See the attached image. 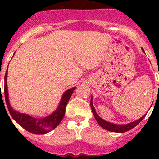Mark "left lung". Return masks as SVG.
I'll return each instance as SVG.
<instances>
[{"instance_id": "8db88e82", "label": "left lung", "mask_w": 159, "mask_h": 159, "mask_svg": "<svg viewBox=\"0 0 159 159\" xmlns=\"http://www.w3.org/2000/svg\"><path fill=\"white\" fill-rule=\"evenodd\" d=\"M142 51L145 53V52H144L143 48H142ZM90 103H91V107H92V113H93L94 117H95V120H96L97 123H99V125L101 127H102V128L105 129V130H109V131H111V132L124 133V132H127V131H128V130H131V129L134 128V127H136V126H137V125L139 124V123L140 122H141L142 120L144 119V118H145L146 115L147 114V113L145 114L144 116H142L141 118H139V119H137V120H135V121H133V122H131V123H127V124H115V123H110V122L106 121V120L102 119V118L99 117V116H98V114L96 113L95 107H94V106H93L92 96V98H91V102H90ZM151 106H152V105H151Z\"/></svg>"}]
</instances>
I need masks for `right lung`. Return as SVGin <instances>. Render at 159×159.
Returning <instances> with one entry per match:
<instances>
[{
	"label": "right lung",
	"instance_id": "obj_1",
	"mask_svg": "<svg viewBox=\"0 0 159 159\" xmlns=\"http://www.w3.org/2000/svg\"><path fill=\"white\" fill-rule=\"evenodd\" d=\"M7 76H8V68H7L5 75V90H4V92H5V102H6L7 107H8V110L10 113L11 116L20 126H21L24 129H25L27 131L31 132L32 134H44L56 128L60 124V123L62 121L63 118H64V114H65L66 105H67V102L71 98V95H72L74 90L76 88V87L70 88L63 93L59 106L51 115L43 118H34L30 116L28 114L16 111L12 107L10 102H9V98H8Z\"/></svg>",
	"mask_w": 159,
	"mask_h": 159
}]
</instances>
